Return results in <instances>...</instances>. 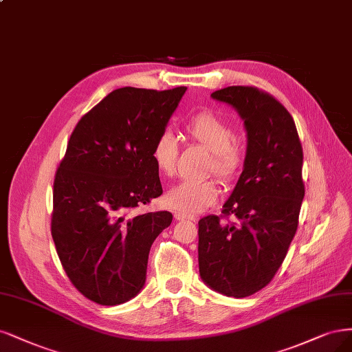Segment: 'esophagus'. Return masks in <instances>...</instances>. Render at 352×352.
<instances>
[{"label": "esophagus", "mask_w": 352, "mask_h": 352, "mask_svg": "<svg viewBox=\"0 0 352 352\" xmlns=\"http://www.w3.org/2000/svg\"><path fill=\"white\" fill-rule=\"evenodd\" d=\"M175 218L179 221H184V220H190V221H195L197 218L193 215H185V214H180V212H175Z\"/></svg>", "instance_id": "obj_1"}]
</instances>
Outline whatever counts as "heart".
<instances>
[{
    "label": "heart",
    "instance_id": "1",
    "mask_svg": "<svg viewBox=\"0 0 352 352\" xmlns=\"http://www.w3.org/2000/svg\"><path fill=\"white\" fill-rule=\"evenodd\" d=\"M185 134L189 140L210 151V172H214L224 182L234 177L243 160V151L240 145L232 141V126L223 118L210 111L199 112L186 122ZM151 159L162 175L172 176L175 173L177 144L172 132L164 131L155 140ZM217 197L218 185L214 179L185 180L167 190L166 204L180 214L195 215L211 207Z\"/></svg>",
    "mask_w": 352,
    "mask_h": 352
}]
</instances>
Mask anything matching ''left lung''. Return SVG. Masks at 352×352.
Masks as SVG:
<instances>
[{"label": "left lung", "instance_id": "left-lung-1", "mask_svg": "<svg viewBox=\"0 0 352 352\" xmlns=\"http://www.w3.org/2000/svg\"><path fill=\"white\" fill-rule=\"evenodd\" d=\"M245 120L248 148L223 215L198 226L202 281L227 297H248L268 285L297 232L305 184L302 148L293 116L271 94L250 86L217 90ZM234 217L233 222L221 217Z\"/></svg>", "mask_w": 352, "mask_h": 352}]
</instances>
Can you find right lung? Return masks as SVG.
<instances>
[{
	"instance_id": "1",
	"label": "right lung",
	"mask_w": 352,
	"mask_h": 352,
	"mask_svg": "<svg viewBox=\"0 0 352 352\" xmlns=\"http://www.w3.org/2000/svg\"><path fill=\"white\" fill-rule=\"evenodd\" d=\"M186 87H122L84 115L54 180L52 239L78 292L102 306L135 297L153 241L173 215L140 212L163 188L151 159L155 140Z\"/></svg>"
}]
</instances>
